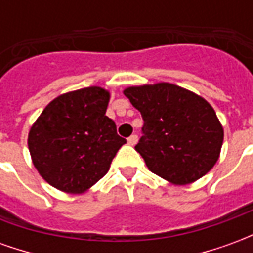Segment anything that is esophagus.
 <instances>
[{
  "mask_svg": "<svg viewBox=\"0 0 253 253\" xmlns=\"http://www.w3.org/2000/svg\"><path fill=\"white\" fill-rule=\"evenodd\" d=\"M127 142H128V145H131V146H134L135 143L138 142V135H135V134H132L131 137L127 138Z\"/></svg>",
  "mask_w": 253,
  "mask_h": 253,
  "instance_id": "esophagus-1",
  "label": "esophagus"
}]
</instances>
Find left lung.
Listing matches in <instances>:
<instances>
[{"label":"left lung","instance_id":"8db88e82","mask_svg":"<svg viewBox=\"0 0 253 253\" xmlns=\"http://www.w3.org/2000/svg\"><path fill=\"white\" fill-rule=\"evenodd\" d=\"M123 93L142 115L135 150L153 173L184 186L215 165L223 128L203 97L169 83L128 86Z\"/></svg>","mask_w":253,"mask_h":253}]
</instances>
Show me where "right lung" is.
Returning <instances> with one entry per match:
<instances>
[{"label":"right lung","instance_id":"right-lung-1","mask_svg":"<svg viewBox=\"0 0 253 253\" xmlns=\"http://www.w3.org/2000/svg\"><path fill=\"white\" fill-rule=\"evenodd\" d=\"M110 92L100 86L67 92L48 103L28 134L39 175L67 194H83L108 172L126 143L105 116Z\"/></svg>","mask_w":253,"mask_h":253}]
</instances>
